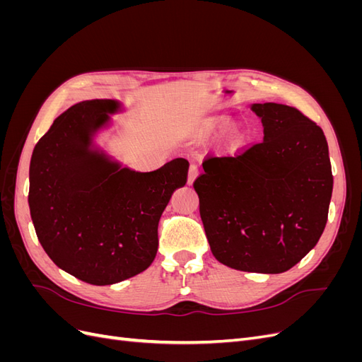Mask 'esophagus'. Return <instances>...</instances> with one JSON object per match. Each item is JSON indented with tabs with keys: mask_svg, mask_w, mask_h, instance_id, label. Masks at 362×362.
<instances>
[{
	"mask_svg": "<svg viewBox=\"0 0 362 362\" xmlns=\"http://www.w3.org/2000/svg\"><path fill=\"white\" fill-rule=\"evenodd\" d=\"M199 175V168L196 166V164H190V168H189V178H187V184L189 185H192L193 184V181L196 180V177H198Z\"/></svg>",
	"mask_w": 362,
	"mask_h": 362,
	"instance_id": "esophagus-1",
	"label": "esophagus"
}]
</instances>
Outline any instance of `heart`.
I'll list each match as a JSON object with an SVG mask.
<instances>
[{"label":"heart","mask_w":362,"mask_h":362,"mask_svg":"<svg viewBox=\"0 0 362 362\" xmlns=\"http://www.w3.org/2000/svg\"><path fill=\"white\" fill-rule=\"evenodd\" d=\"M213 128L216 129L217 127H213ZM238 141H240L238 133H237V131H231V133H229V144H231V145H237Z\"/></svg>","instance_id":"obj_1"}]
</instances>
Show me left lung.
Returning a JSON list of instances; mask_svg holds the SVG:
<instances>
[{"label": "left lung", "instance_id": "obj_1", "mask_svg": "<svg viewBox=\"0 0 362 362\" xmlns=\"http://www.w3.org/2000/svg\"><path fill=\"white\" fill-rule=\"evenodd\" d=\"M264 139L234 157H208L193 187L213 255L243 272L282 273L319 242L334 177L322 128L298 108L252 104Z\"/></svg>", "mask_w": 362, "mask_h": 362}]
</instances>
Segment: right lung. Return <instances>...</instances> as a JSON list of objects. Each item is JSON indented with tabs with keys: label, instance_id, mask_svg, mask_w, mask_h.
I'll list each match as a JSON object with an SVG mask.
<instances>
[{
	"label": "right lung",
	"instance_id": "1",
	"mask_svg": "<svg viewBox=\"0 0 362 362\" xmlns=\"http://www.w3.org/2000/svg\"><path fill=\"white\" fill-rule=\"evenodd\" d=\"M115 100H92L62 113L33 151L28 205L54 264L93 286L146 270L158 249V222L172 193L187 182L189 161L152 172L122 168L93 145L117 113Z\"/></svg>",
	"mask_w": 362,
	"mask_h": 362
}]
</instances>
